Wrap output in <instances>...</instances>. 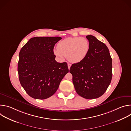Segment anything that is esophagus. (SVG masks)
Wrapping results in <instances>:
<instances>
[{
    "instance_id": "obj_1",
    "label": "esophagus",
    "mask_w": 131,
    "mask_h": 131,
    "mask_svg": "<svg viewBox=\"0 0 131 131\" xmlns=\"http://www.w3.org/2000/svg\"><path fill=\"white\" fill-rule=\"evenodd\" d=\"M67 65H68V69H69L70 68V66H71V64H69V63H68Z\"/></svg>"
}]
</instances>
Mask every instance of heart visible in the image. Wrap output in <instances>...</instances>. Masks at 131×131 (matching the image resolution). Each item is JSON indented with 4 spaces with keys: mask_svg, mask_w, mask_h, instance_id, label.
<instances>
[{
    "mask_svg": "<svg viewBox=\"0 0 131 131\" xmlns=\"http://www.w3.org/2000/svg\"><path fill=\"white\" fill-rule=\"evenodd\" d=\"M89 47V41L83 37H69L58 44V49L54 50V53L61 58L67 57L70 62L76 63L86 57Z\"/></svg>",
    "mask_w": 131,
    "mask_h": 131,
    "instance_id": "obj_1",
    "label": "heart"
}]
</instances>
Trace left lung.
<instances>
[{"label": "left lung", "mask_w": 131, "mask_h": 131, "mask_svg": "<svg viewBox=\"0 0 131 131\" xmlns=\"http://www.w3.org/2000/svg\"><path fill=\"white\" fill-rule=\"evenodd\" d=\"M90 47L86 57L72 64L69 72L77 94L86 99L99 98L104 94L112 79V59L105 43L88 35Z\"/></svg>", "instance_id": "8db88e82"}]
</instances>
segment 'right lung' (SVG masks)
I'll return each instance as SVG.
<instances>
[{"mask_svg": "<svg viewBox=\"0 0 131 131\" xmlns=\"http://www.w3.org/2000/svg\"><path fill=\"white\" fill-rule=\"evenodd\" d=\"M60 37H36L30 39L19 53L17 71L20 83L29 96L44 100L57 91L69 72L66 62L55 61L53 48Z\"/></svg>", "mask_w": 131, "mask_h": 131, "instance_id": "add662e5", "label": "right lung"}]
</instances>
